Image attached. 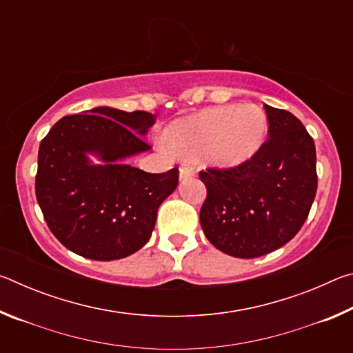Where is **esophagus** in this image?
Wrapping results in <instances>:
<instances>
[{"mask_svg": "<svg viewBox=\"0 0 353 353\" xmlns=\"http://www.w3.org/2000/svg\"><path fill=\"white\" fill-rule=\"evenodd\" d=\"M194 168L191 166L190 163H182L181 165V170H179V174H181V179H188V177H193L194 176Z\"/></svg>", "mask_w": 353, "mask_h": 353, "instance_id": "esophagus-1", "label": "esophagus"}]
</instances>
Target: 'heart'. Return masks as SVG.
I'll return each mask as SVG.
<instances>
[{"label":"heart","mask_w":353,"mask_h":353,"mask_svg":"<svg viewBox=\"0 0 353 353\" xmlns=\"http://www.w3.org/2000/svg\"><path fill=\"white\" fill-rule=\"evenodd\" d=\"M266 134V118L252 105H221L179 119L166 132L182 155L205 152L218 166H235L252 157Z\"/></svg>","instance_id":"1"}]
</instances>
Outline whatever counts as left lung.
I'll return each mask as SVG.
<instances>
[{
  "instance_id": "left-lung-1",
  "label": "left lung",
  "mask_w": 353,
  "mask_h": 353,
  "mask_svg": "<svg viewBox=\"0 0 353 353\" xmlns=\"http://www.w3.org/2000/svg\"><path fill=\"white\" fill-rule=\"evenodd\" d=\"M268 139L230 168L199 171L207 187L201 225L214 248L238 259L272 252L301 230L318 190L312 135L292 113L265 105Z\"/></svg>"
}]
</instances>
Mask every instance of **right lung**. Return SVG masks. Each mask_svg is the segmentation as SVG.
<instances>
[{
    "mask_svg": "<svg viewBox=\"0 0 353 353\" xmlns=\"http://www.w3.org/2000/svg\"><path fill=\"white\" fill-rule=\"evenodd\" d=\"M154 123L143 110L97 107L59 119L41 140L35 196L52 235L71 252L110 261L149 241L179 170L152 174L118 160L151 148L141 135ZM87 152L106 165H90Z\"/></svg>",
    "mask_w": 353,
    "mask_h": 353,
    "instance_id": "add662e5",
    "label": "right lung"
}]
</instances>
